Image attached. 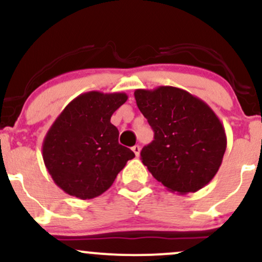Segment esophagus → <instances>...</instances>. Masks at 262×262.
Returning <instances> with one entry per match:
<instances>
[{
	"label": "esophagus",
	"mask_w": 262,
	"mask_h": 262,
	"mask_svg": "<svg viewBox=\"0 0 262 262\" xmlns=\"http://www.w3.org/2000/svg\"><path fill=\"white\" fill-rule=\"evenodd\" d=\"M132 150H133V152L135 154V156H139V154H140V146L139 145H134L133 148H132Z\"/></svg>",
	"instance_id": "esophagus-1"
}]
</instances>
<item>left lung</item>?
Masks as SVG:
<instances>
[{"label":"left lung","instance_id":"8db88e82","mask_svg":"<svg viewBox=\"0 0 262 262\" xmlns=\"http://www.w3.org/2000/svg\"><path fill=\"white\" fill-rule=\"evenodd\" d=\"M137 106L154 130L141 161L169 191L197 192L212 181L227 149V135L206 102L173 86L135 90Z\"/></svg>","mask_w":262,"mask_h":262}]
</instances>
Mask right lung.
Instances as JSON below:
<instances>
[{"label": "right lung", "mask_w": 262, "mask_h": 262, "mask_svg": "<svg viewBox=\"0 0 262 262\" xmlns=\"http://www.w3.org/2000/svg\"><path fill=\"white\" fill-rule=\"evenodd\" d=\"M124 92L90 91L66 106L45 135L41 151L48 172L65 193L91 200L106 192L134 152L118 143L112 114Z\"/></svg>", "instance_id": "right-lung-1"}]
</instances>
